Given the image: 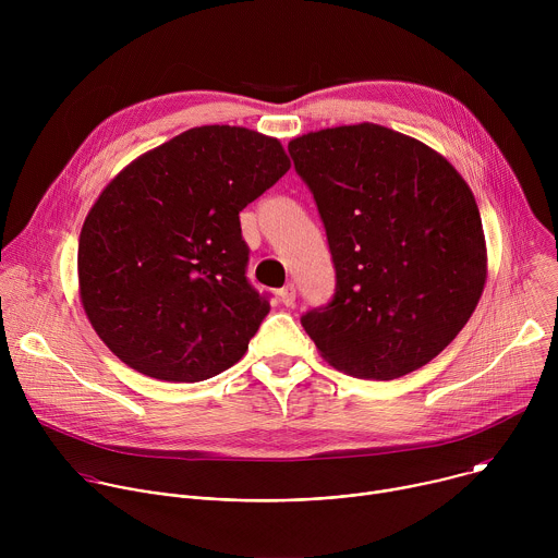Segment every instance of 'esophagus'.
Masks as SVG:
<instances>
[{
    "label": "esophagus",
    "instance_id": "1",
    "mask_svg": "<svg viewBox=\"0 0 558 558\" xmlns=\"http://www.w3.org/2000/svg\"><path fill=\"white\" fill-rule=\"evenodd\" d=\"M278 298H280V302H282L284 306H291V304L295 302V284H293V282L284 284V287L278 291Z\"/></svg>",
    "mask_w": 558,
    "mask_h": 558
}]
</instances>
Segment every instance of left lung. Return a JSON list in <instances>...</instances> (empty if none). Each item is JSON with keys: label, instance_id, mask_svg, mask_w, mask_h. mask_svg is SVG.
Listing matches in <instances>:
<instances>
[{"label": "left lung", "instance_id": "obj_1", "mask_svg": "<svg viewBox=\"0 0 558 558\" xmlns=\"http://www.w3.org/2000/svg\"><path fill=\"white\" fill-rule=\"evenodd\" d=\"M336 265V295L302 315L317 353L362 379H395L437 357L486 287L474 194L446 156L377 123L289 141Z\"/></svg>", "mask_w": 558, "mask_h": 558}]
</instances>
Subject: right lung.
<instances>
[{"mask_svg": "<svg viewBox=\"0 0 558 558\" xmlns=\"http://www.w3.org/2000/svg\"><path fill=\"white\" fill-rule=\"evenodd\" d=\"M291 168L282 143L201 125L147 149L99 194L78 233V298L130 368L201 381L241 360L269 302L247 282L241 214Z\"/></svg>", "mask_w": 558, "mask_h": 558, "instance_id": "add662e5", "label": "right lung"}]
</instances>
